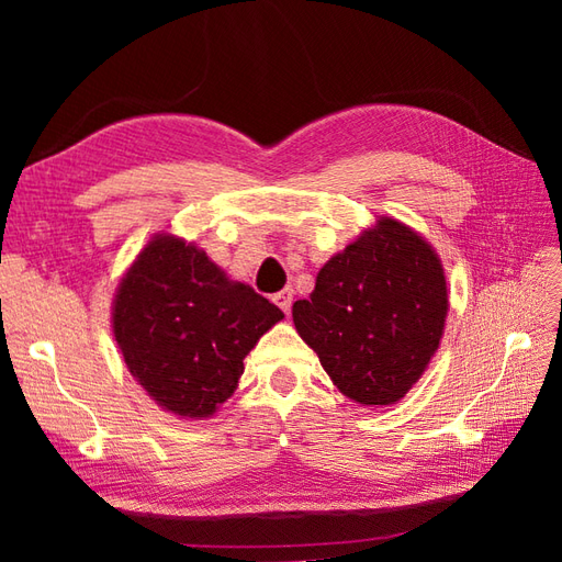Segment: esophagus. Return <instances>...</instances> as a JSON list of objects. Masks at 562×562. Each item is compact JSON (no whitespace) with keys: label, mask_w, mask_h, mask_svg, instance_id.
<instances>
[{"label":"esophagus","mask_w":562,"mask_h":562,"mask_svg":"<svg viewBox=\"0 0 562 562\" xmlns=\"http://www.w3.org/2000/svg\"><path fill=\"white\" fill-rule=\"evenodd\" d=\"M274 302L279 304L283 314H291V307H293V291H291V288H285V291L277 293Z\"/></svg>","instance_id":"esophagus-1"}]
</instances>
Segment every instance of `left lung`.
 Returning <instances> with one entry per match:
<instances>
[{"label":"left lung","mask_w":562,"mask_h":562,"mask_svg":"<svg viewBox=\"0 0 562 562\" xmlns=\"http://www.w3.org/2000/svg\"><path fill=\"white\" fill-rule=\"evenodd\" d=\"M446 314L436 252L389 217L323 265L312 297L293 304L300 337L337 389L363 405L407 394L438 349Z\"/></svg>","instance_id":"left-lung-1"}]
</instances>
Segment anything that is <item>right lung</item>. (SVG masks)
<instances>
[{
	"label": "right lung",
	"instance_id": "1",
	"mask_svg": "<svg viewBox=\"0 0 562 562\" xmlns=\"http://www.w3.org/2000/svg\"><path fill=\"white\" fill-rule=\"evenodd\" d=\"M281 318L277 304L173 236L147 244L112 314L131 375L180 417L213 415L234 394L246 353Z\"/></svg>",
	"mask_w": 562,
	"mask_h": 562
}]
</instances>
